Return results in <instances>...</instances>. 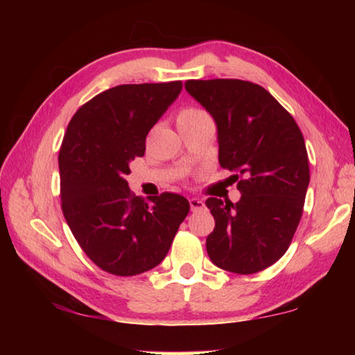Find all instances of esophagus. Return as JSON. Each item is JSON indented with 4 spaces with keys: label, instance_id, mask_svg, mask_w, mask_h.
I'll list each match as a JSON object with an SVG mask.
<instances>
[{
    "label": "esophagus",
    "instance_id": "1",
    "mask_svg": "<svg viewBox=\"0 0 355 355\" xmlns=\"http://www.w3.org/2000/svg\"><path fill=\"white\" fill-rule=\"evenodd\" d=\"M189 207L192 211H197V209H202L203 207H205V203H203L200 199H196V197H192V199H189Z\"/></svg>",
    "mask_w": 355,
    "mask_h": 355
}]
</instances>
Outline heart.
Listing matches in <instances>:
<instances>
[{"label":"heart","mask_w":355,"mask_h":355,"mask_svg":"<svg viewBox=\"0 0 355 355\" xmlns=\"http://www.w3.org/2000/svg\"><path fill=\"white\" fill-rule=\"evenodd\" d=\"M202 114H205L202 110H197V107H186L182 112L178 114L177 117V122H182V120H188V119H194V117H199Z\"/></svg>","instance_id":"obj_1"}]
</instances>
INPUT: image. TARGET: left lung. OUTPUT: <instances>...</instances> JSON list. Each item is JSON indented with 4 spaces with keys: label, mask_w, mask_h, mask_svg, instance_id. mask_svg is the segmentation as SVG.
I'll list each match as a JSON object with an SVG mask.
<instances>
[{
    "label": "left lung",
    "mask_w": 355,
    "mask_h": 355,
    "mask_svg": "<svg viewBox=\"0 0 355 355\" xmlns=\"http://www.w3.org/2000/svg\"><path fill=\"white\" fill-rule=\"evenodd\" d=\"M184 87L218 127L219 164L236 172L241 200L207 199L216 266L255 274L284 257L302 216L309 156L296 120L266 89L243 80H189Z\"/></svg>",
    "instance_id": "obj_1"
}]
</instances>
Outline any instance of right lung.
Masks as SVG:
<instances>
[{
	"label": "right lung",
	"instance_id": "1",
	"mask_svg": "<svg viewBox=\"0 0 355 355\" xmlns=\"http://www.w3.org/2000/svg\"><path fill=\"white\" fill-rule=\"evenodd\" d=\"M182 87V81L111 87L84 103L67 127L59 150L64 218L84 254L110 274L128 277L158 266L189 213L183 196L163 192L146 202L125 180Z\"/></svg>",
	"mask_w": 355,
	"mask_h": 355
}]
</instances>
